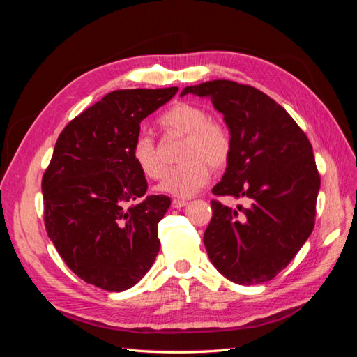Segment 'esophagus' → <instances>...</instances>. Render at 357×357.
Listing matches in <instances>:
<instances>
[{
  "label": "esophagus",
  "mask_w": 357,
  "mask_h": 357,
  "mask_svg": "<svg viewBox=\"0 0 357 357\" xmlns=\"http://www.w3.org/2000/svg\"><path fill=\"white\" fill-rule=\"evenodd\" d=\"M187 204H189V203H187V201H184V199H173L172 201V206L174 207V209H181V207H184Z\"/></svg>",
  "instance_id": "esophagus-1"
}]
</instances>
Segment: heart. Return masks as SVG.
I'll list each match as a JSON object with an SVG mask.
<instances>
[{
	"label": "heart",
	"instance_id": "1",
	"mask_svg": "<svg viewBox=\"0 0 357 357\" xmlns=\"http://www.w3.org/2000/svg\"><path fill=\"white\" fill-rule=\"evenodd\" d=\"M159 125L168 132L183 135L178 160L181 164L167 173L158 190L178 198L198 193L209 181L211 172L223 168L231 158V134L222 123L209 120L203 107L190 102H176L160 115ZM131 156L139 170L150 179H159L165 165L150 135L142 132L135 137Z\"/></svg>",
	"mask_w": 357,
	"mask_h": 357
}]
</instances>
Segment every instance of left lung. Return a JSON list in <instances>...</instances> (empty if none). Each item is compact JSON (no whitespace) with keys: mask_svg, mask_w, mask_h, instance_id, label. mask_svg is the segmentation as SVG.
Segmentation results:
<instances>
[{"mask_svg":"<svg viewBox=\"0 0 357 357\" xmlns=\"http://www.w3.org/2000/svg\"><path fill=\"white\" fill-rule=\"evenodd\" d=\"M189 93L209 98L231 134V158L213 195L248 203L231 209L212 201L207 255L232 282H267L314 229L320 174L312 145L286 109L255 87L217 79L185 87L181 96Z\"/></svg>","mask_w":357,"mask_h":357,"instance_id":"left-lung-1","label":"left lung"}]
</instances>
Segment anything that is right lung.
<instances>
[{"label": "right lung", "instance_id": "1", "mask_svg": "<svg viewBox=\"0 0 357 357\" xmlns=\"http://www.w3.org/2000/svg\"><path fill=\"white\" fill-rule=\"evenodd\" d=\"M176 92L107 93L66 126L43 174L48 237L75 275L102 290L131 289L159 252L158 223L172 201L145 197L148 184L131 148L142 120Z\"/></svg>", "mask_w": 357, "mask_h": 357}]
</instances>
